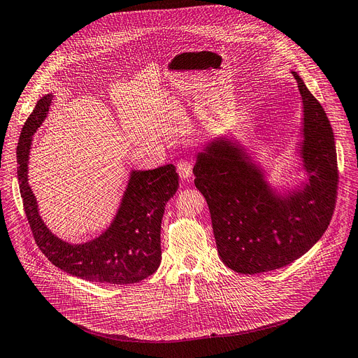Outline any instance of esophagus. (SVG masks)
<instances>
[{
	"instance_id": "esophagus-1",
	"label": "esophagus",
	"mask_w": 358,
	"mask_h": 358,
	"mask_svg": "<svg viewBox=\"0 0 358 358\" xmlns=\"http://www.w3.org/2000/svg\"><path fill=\"white\" fill-rule=\"evenodd\" d=\"M176 168H178L179 176L183 178V179H187V178L192 176V169H194V163H192L187 159H180L178 162V164H176Z\"/></svg>"
}]
</instances>
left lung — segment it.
<instances>
[{"label": "left lung", "mask_w": 358, "mask_h": 358, "mask_svg": "<svg viewBox=\"0 0 358 358\" xmlns=\"http://www.w3.org/2000/svg\"><path fill=\"white\" fill-rule=\"evenodd\" d=\"M292 74L302 100L298 152L307 182L277 194L265 171L228 136L210 139L196 156L195 185L209 206L217 255L239 273L278 269L308 252L336 208L334 133L322 106Z\"/></svg>", "instance_id": "1"}]
</instances>
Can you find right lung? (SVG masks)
<instances>
[{
  "instance_id": "add662e5",
  "label": "right lung",
  "mask_w": 358,
  "mask_h": 358,
  "mask_svg": "<svg viewBox=\"0 0 358 358\" xmlns=\"http://www.w3.org/2000/svg\"><path fill=\"white\" fill-rule=\"evenodd\" d=\"M51 100L48 93L37 101L17 146L20 194L36 243L51 264L81 280L134 284L148 278L160 265V225L164 206L179 186L176 168L164 164L153 171H131L117 213L103 234L83 243L60 239L44 224L29 185L33 134L47 117Z\"/></svg>"
}]
</instances>
